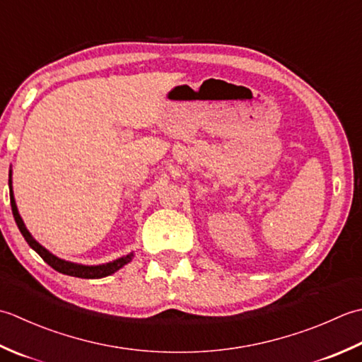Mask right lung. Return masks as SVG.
Wrapping results in <instances>:
<instances>
[{
    "label": "right lung",
    "mask_w": 362,
    "mask_h": 362,
    "mask_svg": "<svg viewBox=\"0 0 362 362\" xmlns=\"http://www.w3.org/2000/svg\"><path fill=\"white\" fill-rule=\"evenodd\" d=\"M9 194H11V206H12V214H13V218H16V223L18 226L20 233L23 234L25 240L29 243V247H31L35 253H39V256L42 257L43 261H45L48 265H51L54 270H57L59 274H64V275H70V276H76V278H86V279H97V278H105L115 274L117 270H120L123 265H127L128 262L132 261V257H134V253H129V255H124L119 259H114L110 262L106 264H98V265H84V264H78V262H71V261H65L61 259V257H57L56 255H53L47 250L43 245H40L39 242H37L33 234L28 231V228L23 222V218L18 214L17 209V203H16V198H13V190H12V170L9 172Z\"/></svg>",
    "instance_id": "add662e5"
}]
</instances>
